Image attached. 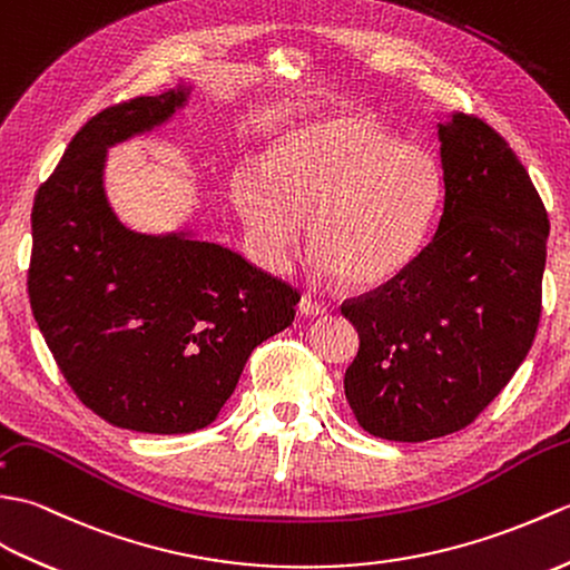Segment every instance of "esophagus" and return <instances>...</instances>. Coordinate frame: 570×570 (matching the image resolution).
Listing matches in <instances>:
<instances>
[{
	"label": "esophagus",
	"instance_id": "esophagus-1",
	"mask_svg": "<svg viewBox=\"0 0 570 570\" xmlns=\"http://www.w3.org/2000/svg\"><path fill=\"white\" fill-rule=\"evenodd\" d=\"M297 312L302 314V317H320V314L326 312V305H324V302H320V299L305 295V297L299 299Z\"/></svg>",
	"mask_w": 570,
	"mask_h": 570
}]
</instances>
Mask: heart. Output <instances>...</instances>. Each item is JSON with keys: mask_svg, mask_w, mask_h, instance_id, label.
Masks as SVG:
<instances>
[{"mask_svg": "<svg viewBox=\"0 0 570 570\" xmlns=\"http://www.w3.org/2000/svg\"><path fill=\"white\" fill-rule=\"evenodd\" d=\"M232 197L265 263L281 268L312 212L317 268L373 287L422 250L444 199V173L432 150L402 144L373 114L348 109L277 134L265 163L234 173Z\"/></svg>", "mask_w": 570, "mask_h": 570, "instance_id": "1", "label": "heart"}]
</instances>
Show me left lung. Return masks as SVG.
Segmentation results:
<instances>
[{
	"instance_id": "obj_1",
	"label": "left lung",
	"mask_w": 570,
	"mask_h": 570,
	"mask_svg": "<svg viewBox=\"0 0 570 570\" xmlns=\"http://www.w3.org/2000/svg\"><path fill=\"white\" fill-rule=\"evenodd\" d=\"M444 202L432 242L341 314L361 346L344 377L365 432L426 441L471 424L527 358L541 314L549 217L485 121L436 124Z\"/></svg>"
}]
</instances>
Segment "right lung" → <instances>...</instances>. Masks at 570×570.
Returning a JSON list of instances; mask_svg holds the SVG:
<instances>
[{
  "mask_svg": "<svg viewBox=\"0 0 570 570\" xmlns=\"http://www.w3.org/2000/svg\"><path fill=\"white\" fill-rule=\"evenodd\" d=\"M195 87L109 107L75 134L31 212L29 297L87 407L144 434L217 420L250 351L295 320L299 295L195 229L136 232L107 197V150L168 124Z\"/></svg>",
  "mask_w": 570,
  "mask_h": 570,
  "instance_id": "right-lung-1",
  "label": "right lung"
}]
</instances>
